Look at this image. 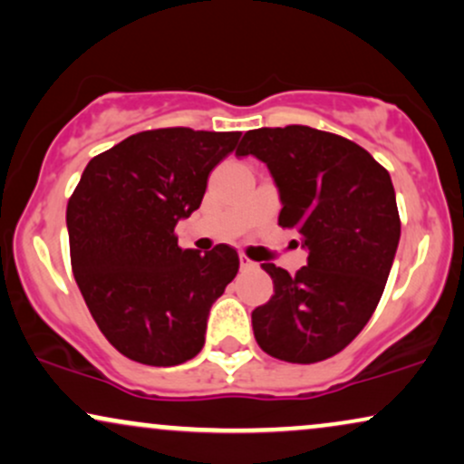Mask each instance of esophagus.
Instances as JSON below:
<instances>
[{
    "label": "esophagus",
    "instance_id": "34e87169",
    "mask_svg": "<svg viewBox=\"0 0 464 464\" xmlns=\"http://www.w3.org/2000/svg\"><path fill=\"white\" fill-rule=\"evenodd\" d=\"M239 267H242V269H252V267H255V261H250L246 255H239Z\"/></svg>",
    "mask_w": 464,
    "mask_h": 464
}]
</instances>
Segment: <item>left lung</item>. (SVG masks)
Here are the masks:
<instances>
[{"instance_id":"8db88e82","label":"left lung","mask_w":464,"mask_h":464,"mask_svg":"<svg viewBox=\"0 0 464 464\" xmlns=\"http://www.w3.org/2000/svg\"><path fill=\"white\" fill-rule=\"evenodd\" d=\"M248 154L278 186V225L308 250L295 276L261 266L274 295L252 310L255 338L276 360H327L363 330L388 283L401 239L390 173L353 140L310 126L248 130L236 156Z\"/></svg>"}]
</instances>
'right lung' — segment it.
Listing matches in <instances>:
<instances>
[{"label":"right lung","mask_w":464,"mask_h":464,"mask_svg":"<svg viewBox=\"0 0 464 464\" xmlns=\"http://www.w3.org/2000/svg\"><path fill=\"white\" fill-rule=\"evenodd\" d=\"M242 132L158 128L87 162L68 201L70 263L104 338L148 366H178L205 344L212 304L236 278L227 244L181 250L175 225L198 209L208 178Z\"/></svg>","instance_id":"right-lung-1"}]
</instances>
